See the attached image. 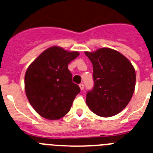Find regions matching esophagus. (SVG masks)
<instances>
[{
    "label": "esophagus",
    "mask_w": 153,
    "mask_h": 153,
    "mask_svg": "<svg viewBox=\"0 0 153 153\" xmlns=\"http://www.w3.org/2000/svg\"><path fill=\"white\" fill-rule=\"evenodd\" d=\"M79 88H80V90H83V89H84V85L83 84V83H80V84L79 85Z\"/></svg>",
    "instance_id": "34e87169"
}]
</instances>
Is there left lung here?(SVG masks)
I'll return each mask as SVG.
<instances>
[{
    "label": "left lung",
    "mask_w": 153,
    "mask_h": 153,
    "mask_svg": "<svg viewBox=\"0 0 153 153\" xmlns=\"http://www.w3.org/2000/svg\"><path fill=\"white\" fill-rule=\"evenodd\" d=\"M92 62L94 87L86 95V105L101 117H111L123 110L136 86V71L124 55L103 47L85 51Z\"/></svg>",
    "instance_id": "8db88e82"
}]
</instances>
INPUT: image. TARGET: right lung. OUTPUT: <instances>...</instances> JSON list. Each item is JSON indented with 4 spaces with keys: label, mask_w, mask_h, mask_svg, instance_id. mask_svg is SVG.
<instances>
[{
    "label": "right lung",
    "mask_w": 153,
    "mask_h": 153,
    "mask_svg": "<svg viewBox=\"0 0 153 153\" xmlns=\"http://www.w3.org/2000/svg\"><path fill=\"white\" fill-rule=\"evenodd\" d=\"M79 55L58 46L47 48L30 64L24 76V90L35 111L50 120L62 118L70 111L80 91L73 83L68 64Z\"/></svg>",
    "instance_id": "obj_1"
}]
</instances>
